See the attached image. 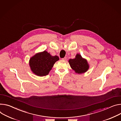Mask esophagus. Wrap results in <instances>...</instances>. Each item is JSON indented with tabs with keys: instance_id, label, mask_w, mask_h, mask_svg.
Instances as JSON below:
<instances>
[{
	"instance_id": "1",
	"label": "esophagus",
	"mask_w": 121,
	"mask_h": 121,
	"mask_svg": "<svg viewBox=\"0 0 121 121\" xmlns=\"http://www.w3.org/2000/svg\"><path fill=\"white\" fill-rule=\"evenodd\" d=\"M62 59L63 60H64V61H66V60H67V57H65L64 58H62Z\"/></svg>"
}]
</instances>
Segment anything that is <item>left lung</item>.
Listing matches in <instances>:
<instances>
[{
	"instance_id": "left-lung-1",
	"label": "left lung",
	"mask_w": 121,
	"mask_h": 121,
	"mask_svg": "<svg viewBox=\"0 0 121 121\" xmlns=\"http://www.w3.org/2000/svg\"><path fill=\"white\" fill-rule=\"evenodd\" d=\"M71 69L76 73L82 74L86 72L89 68V65L87 60L83 58L79 53H77L74 59L69 60Z\"/></svg>"
}]
</instances>
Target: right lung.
<instances>
[{"mask_svg":"<svg viewBox=\"0 0 121 121\" xmlns=\"http://www.w3.org/2000/svg\"><path fill=\"white\" fill-rule=\"evenodd\" d=\"M57 56H52L46 51L37 53L30 58L29 64L32 72L38 76L47 75L53 66L59 60Z\"/></svg>","mask_w":121,"mask_h":121,"instance_id":"1","label":"right lung"}]
</instances>
